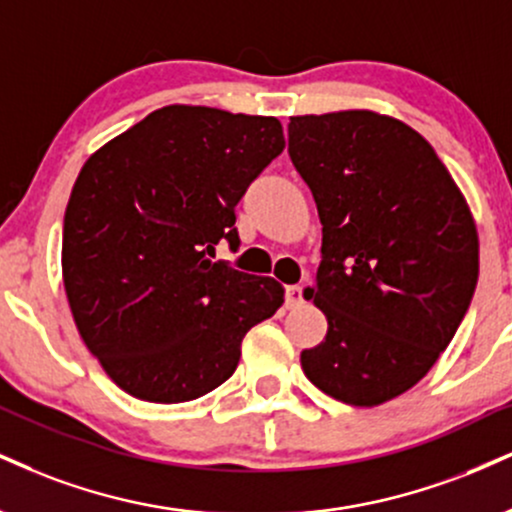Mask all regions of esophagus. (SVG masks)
<instances>
[{"label":"esophagus","mask_w":512,"mask_h":512,"mask_svg":"<svg viewBox=\"0 0 512 512\" xmlns=\"http://www.w3.org/2000/svg\"><path fill=\"white\" fill-rule=\"evenodd\" d=\"M303 300H305L303 286H286V307L303 305Z\"/></svg>","instance_id":"1"}]
</instances>
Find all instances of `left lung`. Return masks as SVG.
I'll use <instances>...</instances> for the list:
<instances>
[{
  "label": "left lung",
  "instance_id": "1",
  "mask_svg": "<svg viewBox=\"0 0 512 512\" xmlns=\"http://www.w3.org/2000/svg\"><path fill=\"white\" fill-rule=\"evenodd\" d=\"M288 155L322 221L307 298L329 322L300 362L326 396L386 403L434 367L472 303V214L434 147L391 116H293Z\"/></svg>",
  "mask_w": 512,
  "mask_h": 512
}]
</instances>
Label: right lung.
Listing matches in <instances>:
<instances>
[{
    "mask_svg": "<svg viewBox=\"0 0 512 512\" xmlns=\"http://www.w3.org/2000/svg\"><path fill=\"white\" fill-rule=\"evenodd\" d=\"M286 147L274 116L171 104L97 150L64 214V288L85 346L119 389L186 403L236 372L240 341L283 303L238 250L236 205Z\"/></svg>",
    "mask_w": 512,
    "mask_h": 512,
    "instance_id": "right-lung-1",
    "label": "right lung"
}]
</instances>
